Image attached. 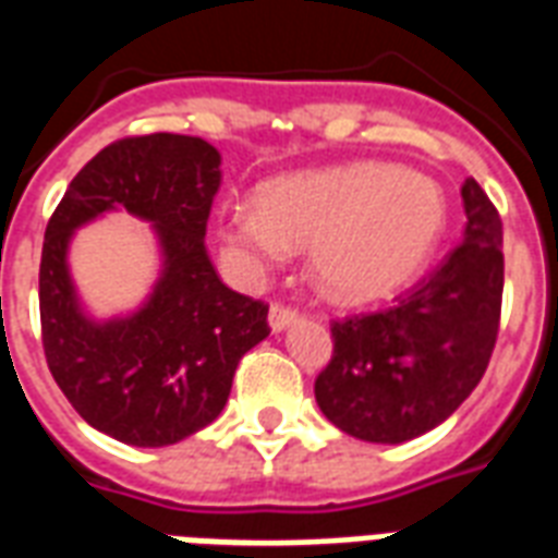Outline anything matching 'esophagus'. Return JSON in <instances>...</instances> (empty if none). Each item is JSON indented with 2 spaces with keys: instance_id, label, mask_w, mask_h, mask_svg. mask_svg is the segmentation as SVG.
Segmentation results:
<instances>
[{
  "instance_id": "34e87169",
  "label": "esophagus",
  "mask_w": 558,
  "mask_h": 558,
  "mask_svg": "<svg viewBox=\"0 0 558 558\" xmlns=\"http://www.w3.org/2000/svg\"><path fill=\"white\" fill-rule=\"evenodd\" d=\"M298 322V313L292 307H283V304H271L269 310V327L275 330V333H280V330H287L289 325H295Z\"/></svg>"
}]
</instances>
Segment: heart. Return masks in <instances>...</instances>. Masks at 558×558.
Masks as SVG:
<instances>
[{"instance_id":"1","label":"heart","mask_w":558,"mask_h":558,"mask_svg":"<svg viewBox=\"0 0 558 558\" xmlns=\"http://www.w3.org/2000/svg\"><path fill=\"white\" fill-rule=\"evenodd\" d=\"M448 219L433 178L395 163L333 166L275 178L257 204H233L219 240L251 278L275 269L292 248H310V275L339 304L392 295L427 263Z\"/></svg>"}]
</instances>
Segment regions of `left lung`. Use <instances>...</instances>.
Here are the masks:
<instances>
[{
  "instance_id": "1",
  "label": "left lung",
  "mask_w": 558,
  "mask_h": 558,
  "mask_svg": "<svg viewBox=\"0 0 558 558\" xmlns=\"http://www.w3.org/2000/svg\"><path fill=\"white\" fill-rule=\"evenodd\" d=\"M462 242L392 307L333 322L316 377L325 418L354 439L401 445L448 421L486 374L504 298V225L483 186L462 184Z\"/></svg>"
}]
</instances>
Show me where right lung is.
Here are the masks:
<instances>
[{
  "mask_svg": "<svg viewBox=\"0 0 558 558\" xmlns=\"http://www.w3.org/2000/svg\"><path fill=\"white\" fill-rule=\"evenodd\" d=\"M219 163L202 137L119 140L72 178L46 225L40 325L49 372L81 418L134 448L175 445L219 418L240 360L269 336V307L225 287L204 248ZM117 209L153 225L161 275L137 311L96 319L71 280L69 242Z\"/></svg>",
  "mask_w": 558,
  "mask_h": 558,
  "instance_id": "right-lung-1",
  "label": "right lung"
}]
</instances>
